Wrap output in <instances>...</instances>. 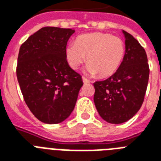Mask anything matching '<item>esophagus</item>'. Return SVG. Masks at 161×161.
Returning a JSON list of instances; mask_svg holds the SVG:
<instances>
[{
    "label": "esophagus",
    "instance_id": "1",
    "mask_svg": "<svg viewBox=\"0 0 161 161\" xmlns=\"http://www.w3.org/2000/svg\"><path fill=\"white\" fill-rule=\"evenodd\" d=\"M83 83H90V81H89V79H88V78H84V77H83Z\"/></svg>",
    "mask_w": 161,
    "mask_h": 161
}]
</instances>
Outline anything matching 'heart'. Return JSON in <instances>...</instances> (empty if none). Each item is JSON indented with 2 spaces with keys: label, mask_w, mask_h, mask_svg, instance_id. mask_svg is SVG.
<instances>
[{
  "label": "heart",
  "mask_w": 161,
  "mask_h": 161,
  "mask_svg": "<svg viewBox=\"0 0 161 161\" xmlns=\"http://www.w3.org/2000/svg\"><path fill=\"white\" fill-rule=\"evenodd\" d=\"M126 46L119 37L105 33L82 34L75 43L67 45L66 57L72 69L77 70L86 61L84 72L90 75L98 73L100 78L112 75L124 59Z\"/></svg>",
  "instance_id": "1"
}]
</instances>
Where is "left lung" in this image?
<instances>
[{
    "label": "left lung",
    "instance_id": "8db88e82",
    "mask_svg": "<svg viewBox=\"0 0 161 161\" xmlns=\"http://www.w3.org/2000/svg\"><path fill=\"white\" fill-rule=\"evenodd\" d=\"M126 53L120 67L110 78L94 83V101L100 116L120 124L138 112L144 100L149 67L144 49L134 37L122 30Z\"/></svg>",
    "mask_w": 161,
    "mask_h": 161
}]
</instances>
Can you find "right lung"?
Here are the masks:
<instances>
[{
    "label": "right lung",
    "mask_w": 161,
    "mask_h": 161,
    "mask_svg": "<svg viewBox=\"0 0 161 161\" xmlns=\"http://www.w3.org/2000/svg\"><path fill=\"white\" fill-rule=\"evenodd\" d=\"M75 30L44 27L21 45L17 78L24 101L34 116L47 124L65 121L75 107L82 77L66 57Z\"/></svg>",
    "instance_id": "1"
}]
</instances>
